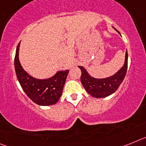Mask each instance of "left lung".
Returning <instances> with one entry per match:
<instances>
[{"label":"left lung","mask_w":146,"mask_h":146,"mask_svg":"<svg viewBox=\"0 0 146 146\" xmlns=\"http://www.w3.org/2000/svg\"><path fill=\"white\" fill-rule=\"evenodd\" d=\"M113 28L116 31H118L115 28ZM127 66H128L127 50L126 51L124 64L123 66L113 75L110 76V77H104V78H96L90 75L84 67L78 66L82 72L80 77L81 82L86 89V91L93 97H107L115 92L117 89L121 86L126 76Z\"/></svg>","instance_id":"obj_1"}]
</instances>
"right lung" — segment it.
<instances>
[{"label":"right lung","instance_id":"right-lung-1","mask_svg":"<svg viewBox=\"0 0 146 146\" xmlns=\"http://www.w3.org/2000/svg\"><path fill=\"white\" fill-rule=\"evenodd\" d=\"M20 42L18 44L15 58V68L17 80L27 96L36 104L42 106L52 105L57 103L69 70L58 71L52 77L37 79L30 75L22 66L19 59Z\"/></svg>","mask_w":146,"mask_h":146}]
</instances>
